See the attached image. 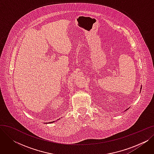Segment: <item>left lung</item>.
Segmentation results:
<instances>
[{"label":"left lung","instance_id":"obj_1","mask_svg":"<svg viewBox=\"0 0 154 154\" xmlns=\"http://www.w3.org/2000/svg\"><path fill=\"white\" fill-rule=\"evenodd\" d=\"M140 90H141V89H140Z\"/></svg>","mask_w":154,"mask_h":154}]
</instances>
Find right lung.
<instances>
[{"mask_svg": "<svg viewBox=\"0 0 154 154\" xmlns=\"http://www.w3.org/2000/svg\"><path fill=\"white\" fill-rule=\"evenodd\" d=\"M52 122H54V121H53V122H48V123H52Z\"/></svg>", "mask_w": 154, "mask_h": 154, "instance_id": "obj_1", "label": "right lung"}]
</instances>
